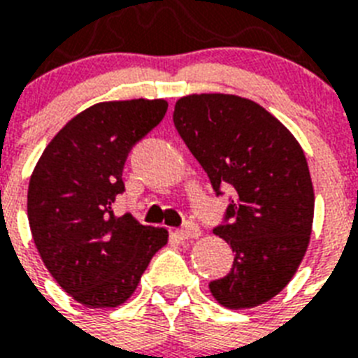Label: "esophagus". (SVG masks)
I'll list each match as a JSON object with an SVG mask.
<instances>
[{
	"mask_svg": "<svg viewBox=\"0 0 358 358\" xmlns=\"http://www.w3.org/2000/svg\"><path fill=\"white\" fill-rule=\"evenodd\" d=\"M201 229H199V224L193 223V221H187V223L178 230V236L182 239H195V238H201Z\"/></svg>",
	"mask_w": 358,
	"mask_h": 358,
	"instance_id": "34e87169",
	"label": "esophagus"
}]
</instances>
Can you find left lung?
Returning a JSON list of instances; mask_svg holds the SVG:
<instances>
[{
  "instance_id": "1",
  "label": "left lung",
  "mask_w": 358,
  "mask_h": 358,
  "mask_svg": "<svg viewBox=\"0 0 358 358\" xmlns=\"http://www.w3.org/2000/svg\"><path fill=\"white\" fill-rule=\"evenodd\" d=\"M173 120L215 193H234L224 224L213 229L232 247L234 264L210 292L232 310L264 305L286 288L310 241L314 187L305 152L280 120L236 94L180 98Z\"/></svg>"
}]
</instances>
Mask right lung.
Listing matches in <instances>:
<instances>
[{
  "label": "right lung",
  "instance_id": "obj_1",
  "mask_svg": "<svg viewBox=\"0 0 358 358\" xmlns=\"http://www.w3.org/2000/svg\"><path fill=\"white\" fill-rule=\"evenodd\" d=\"M165 100L94 103L64 124L36 162L27 189L35 247L57 284L89 308L128 301L152 256L167 245L165 229L131 213L115 217L131 146L167 113Z\"/></svg>",
  "mask_w": 358,
  "mask_h": 358
}]
</instances>
